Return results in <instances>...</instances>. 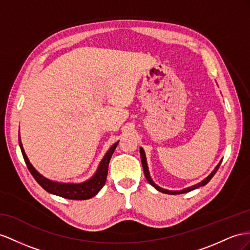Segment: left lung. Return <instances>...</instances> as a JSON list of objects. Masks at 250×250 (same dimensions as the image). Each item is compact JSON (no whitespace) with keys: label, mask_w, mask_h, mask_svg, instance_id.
<instances>
[{"label":"left lung","mask_w":250,"mask_h":250,"mask_svg":"<svg viewBox=\"0 0 250 250\" xmlns=\"http://www.w3.org/2000/svg\"><path fill=\"white\" fill-rule=\"evenodd\" d=\"M140 158H142V164H143V168H144L145 176H146V181H148V182H149V184L151 185V186L154 187L157 191H159V192H163V193H166V194H182V193H187V192H189V191H192V190L197 189V188H200V187H202V186H205V185L208 184V183H209V181L211 180V178H212V177H213V175L216 173V171H217V169H219L220 165H221V163H222V161H223V159H222V161H221L219 164H217L216 167L213 169V171L211 172V173H210L206 178H204V180H203L202 182L197 183L196 185H193V186H191V187L185 188V189H183V190L172 191V190H168V189L161 188L159 186H157V185H156L154 182L152 181V178H151V176H150L149 168H148V164H146V153H145V151H144V149H143V148H140Z\"/></svg>","instance_id":"1"}]
</instances>
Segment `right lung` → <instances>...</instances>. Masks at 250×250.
I'll return each mask as SVG.
<instances>
[{"label":"right lung","mask_w":250,"mask_h":250,"mask_svg":"<svg viewBox=\"0 0 250 250\" xmlns=\"http://www.w3.org/2000/svg\"><path fill=\"white\" fill-rule=\"evenodd\" d=\"M118 143L119 142L115 143L111 148L107 150L104 158L101 159L95 174L91 178H88L87 181L82 183H60L49 180V178L43 176L35 169L34 166L30 164L26 153L24 151L20 133H19V146H20L21 148L23 158L25 163H26L29 172L31 175L34 176L37 183L39 184L44 190H46L48 193L58 195L64 198H68V200H88V198H92L93 196H95L102 189L106 181L107 168L108 164H110V159L115 149H116Z\"/></svg>","instance_id":"obj_1"}]
</instances>
